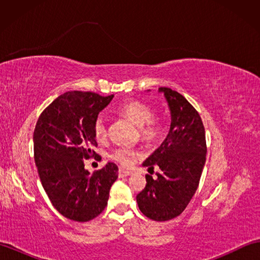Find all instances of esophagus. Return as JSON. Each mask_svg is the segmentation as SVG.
Segmentation results:
<instances>
[{
	"label": "esophagus",
	"mask_w": 260,
	"mask_h": 260,
	"mask_svg": "<svg viewBox=\"0 0 260 260\" xmlns=\"http://www.w3.org/2000/svg\"><path fill=\"white\" fill-rule=\"evenodd\" d=\"M118 174L120 176H128V175L133 174V172H132V171H128V170H125V169H119L118 170Z\"/></svg>",
	"instance_id": "esophagus-1"
}]
</instances>
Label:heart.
Returning <instances> with one entry per match:
<instances>
[{"label":"heart","mask_w":260,"mask_h":260,"mask_svg":"<svg viewBox=\"0 0 260 260\" xmlns=\"http://www.w3.org/2000/svg\"><path fill=\"white\" fill-rule=\"evenodd\" d=\"M117 113L131 120L136 126H139L142 139L145 142H155L162 135L161 121L154 117L153 109L148 104L132 99V101L121 104L117 108ZM92 131L95 139L98 142H103L107 139L108 131L104 118L98 117L95 119L92 125ZM109 156L114 161L123 165V167H129L139 156V153L131 147L119 146L115 148Z\"/></svg>","instance_id":"heart-1"}]
</instances>
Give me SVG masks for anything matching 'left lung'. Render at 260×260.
Returning <instances> with one entry per match:
<instances>
[{
	"label": "left lung",
	"instance_id": "obj_1",
	"mask_svg": "<svg viewBox=\"0 0 260 260\" xmlns=\"http://www.w3.org/2000/svg\"><path fill=\"white\" fill-rule=\"evenodd\" d=\"M171 110L167 139L143 167L158 169L154 180L146 175L144 190L136 196L142 213L155 221H168L184 211L198 189L207 156L206 132L196 108L178 91L158 88Z\"/></svg>",
	"mask_w": 260,
	"mask_h": 260
}]
</instances>
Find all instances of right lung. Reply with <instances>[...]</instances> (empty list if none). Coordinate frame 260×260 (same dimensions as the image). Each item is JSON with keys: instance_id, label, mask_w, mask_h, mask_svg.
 Masks as SVG:
<instances>
[{"instance_id": "add662e5", "label": "right lung", "mask_w": 260, "mask_h": 260, "mask_svg": "<svg viewBox=\"0 0 260 260\" xmlns=\"http://www.w3.org/2000/svg\"><path fill=\"white\" fill-rule=\"evenodd\" d=\"M114 95L67 91L49 105L39 117L33 147L43 189L63 217L78 222L96 218L106 208L118 168L108 162L92 174L84 159L96 156L92 125Z\"/></svg>"}]
</instances>
